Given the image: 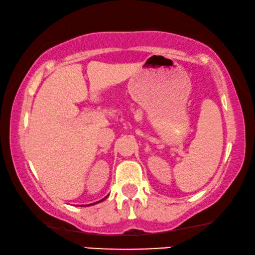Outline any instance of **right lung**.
I'll return each instance as SVG.
<instances>
[{"instance_id":"1","label":"right lung","mask_w":255,"mask_h":255,"mask_svg":"<svg viewBox=\"0 0 255 255\" xmlns=\"http://www.w3.org/2000/svg\"><path fill=\"white\" fill-rule=\"evenodd\" d=\"M106 199H107V196L104 197L103 200H101V201H99V202H96V203H100V202H102V201H104V200H106ZM96 203H93V204H96ZM91 205H92V204H91ZM85 207H86V205H85ZM88 207H90V204H88Z\"/></svg>"}]
</instances>
